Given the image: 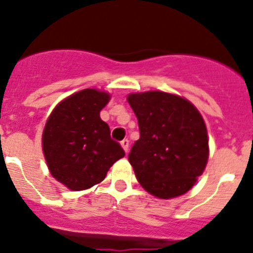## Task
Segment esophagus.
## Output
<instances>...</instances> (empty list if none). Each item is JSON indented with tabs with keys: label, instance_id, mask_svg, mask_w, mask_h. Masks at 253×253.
<instances>
[{
	"label": "esophagus",
	"instance_id": "obj_1",
	"mask_svg": "<svg viewBox=\"0 0 253 253\" xmlns=\"http://www.w3.org/2000/svg\"><path fill=\"white\" fill-rule=\"evenodd\" d=\"M120 144H122L123 149H124V151L126 152V153H128V151H129V140L128 139L122 140V142H120Z\"/></svg>",
	"mask_w": 253,
	"mask_h": 253
}]
</instances>
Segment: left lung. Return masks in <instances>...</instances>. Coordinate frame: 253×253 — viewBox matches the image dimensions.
I'll return each instance as SVG.
<instances>
[{
  "label": "left lung",
  "mask_w": 253,
  "mask_h": 253,
  "mask_svg": "<svg viewBox=\"0 0 253 253\" xmlns=\"http://www.w3.org/2000/svg\"><path fill=\"white\" fill-rule=\"evenodd\" d=\"M128 102L140 133L129 153L138 182L160 199L187 193L209 157L203 116L186 99L162 91L130 93Z\"/></svg>",
  "instance_id": "left-lung-1"
}]
</instances>
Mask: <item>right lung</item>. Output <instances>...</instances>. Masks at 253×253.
<instances>
[{
    "mask_svg": "<svg viewBox=\"0 0 253 253\" xmlns=\"http://www.w3.org/2000/svg\"><path fill=\"white\" fill-rule=\"evenodd\" d=\"M109 100L104 91H78L60 101L46 120L42 139L46 165L51 176L73 191L101 182L125 156L100 118Z\"/></svg>",
    "mask_w": 253,
    "mask_h": 253,
    "instance_id": "1",
    "label": "right lung"
}]
</instances>
